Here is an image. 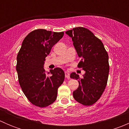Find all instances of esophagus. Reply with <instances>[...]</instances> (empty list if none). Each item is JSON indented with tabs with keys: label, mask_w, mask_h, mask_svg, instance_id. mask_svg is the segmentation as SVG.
Here are the masks:
<instances>
[{
	"label": "esophagus",
	"mask_w": 129,
	"mask_h": 129,
	"mask_svg": "<svg viewBox=\"0 0 129 129\" xmlns=\"http://www.w3.org/2000/svg\"><path fill=\"white\" fill-rule=\"evenodd\" d=\"M65 76H66V77L67 78V79H69V78H70L69 73L68 72H65Z\"/></svg>",
	"instance_id": "obj_1"
}]
</instances>
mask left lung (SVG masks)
I'll return each instance as SVG.
<instances>
[{
    "label": "left lung",
    "instance_id": "1",
    "mask_svg": "<svg viewBox=\"0 0 129 129\" xmlns=\"http://www.w3.org/2000/svg\"><path fill=\"white\" fill-rule=\"evenodd\" d=\"M66 33L72 38L77 53L81 58L78 67L85 71L83 79L75 72L71 74V78L79 80V84L73 96L81 104L92 105L99 99L107 85L109 55L102 41L87 28L75 27Z\"/></svg>",
    "mask_w": 129,
    "mask_h": 129
}]
</instances>
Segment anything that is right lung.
<instances>
[{
    "mask_svg": "<svg viewBox=\"0 0 129 129\" xmlns=\"http://www.w3.org/2000/svg\"><path fill=\"white\" fill-rule=\"evenodd\" d=\"M63 34L34 30L25 37L17 54L16 70L19 84L26 97L36 106L45 107L55 102L58 88L64 80L62 69L52 70L51 76L44 69L45 57Z\"/></svg>",
    "mask_w": 129,
    "mask_h": 129,
    "instance_id": "add662e5",
    "label": "right lung"
}]
</instances>
